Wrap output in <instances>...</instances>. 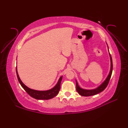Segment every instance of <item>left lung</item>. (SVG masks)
I'll return each mask as SVG.
<instances>
[{"label":"left lung","mask_w":128,"mask_h":128,"mask_svg":"<svg viewBox=\"0 0 128 128\" xmlns=\"http://www.w3.org/2000/svg\"><path fill=\"white\" fill-rule=\"evenodd\" d=\"M110 59H111V70H110V74L104 81V82L100 86H99L98 88H95V89L85 90V89H82V88H80V86H78V83L76 81V90L77 91V92H78L79 94L82 95V96H92V95H96L99 92H103V91L106 88L108 83H109L110 78H111L112 73V69H113V64H112V57L110 54Z\"/></svg>","instance_id":"obj_1"}]
</instances>
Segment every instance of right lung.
<instances>
[{
  "label": "right lung",
  "mask_w": 128,
  "mask_h": 128,
  "mask_svg": "<svg viewBox=\"0 0 128 128\" xmlns=\"http://www.w3.org/2000/svg\"><path fill=\"white\" fill-rule=\"evenodd\" d=\"M16 69L17 78H18L20 85L26 91V92L30 96H32V98H35L36 99H40V100H48V99L53 98L54 96H55L56 95H58L60 88V84H61V81L62 80V76L59 78V81H58V84H56V85L52 88H51V89L47 91H37L31 89V88H28L26 86H25L22 83V82L21 81L20 77L18 76V73H17V67Z\"/></svg>",
  "instance_id": "obj_1"
}]
</instances>
